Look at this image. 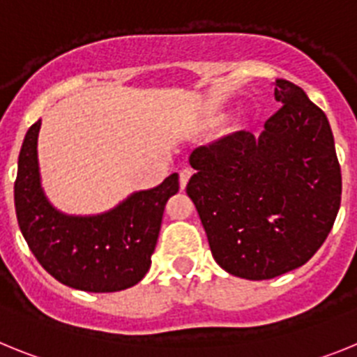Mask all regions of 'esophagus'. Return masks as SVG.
Listing matches in <instances>:
<instances>
[{
	"mask_svg": "<svg viewBox=\"0 0 357 357\" xmlns=\"http://www.w3.org/2000/svg\"><path fill=\"white\" fill-rule=\"evenodd\" d=\"M191 175H193V169H191V168L181 169V189L185 188V184H188V182H189Z\"/></svg>",
	"mask_w": 357,
	"mask_h": 357,
	"instance_id": "esophagus-1",
	"label": "esophagus"
}]
</instances>
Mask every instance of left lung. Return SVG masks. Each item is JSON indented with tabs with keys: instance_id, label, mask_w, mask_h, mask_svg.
<instances>
[{
	"instance_id": "1",
	"label": "left lung",
	"mask_w": 357,
	"mask_h": 357,
	"mask_svg": "<svg viewBox=\"0 0 357 357\" xmlns=\"http://www.w3.org/2000/svg\"><path fill=\"white\" fill-rule=\"evenodd\" d=\"M282 103L259 137L239 130L198 146L188 182L213 257L230 275L279 277L307 263L324 245L342 202L340 169L327 116L288 80Z\"/></svg>"
}]
</instances>
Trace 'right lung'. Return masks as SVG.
<instances>
[{"label":"right lung","mask_w":357,"mask_h":357,"mask_svg":"<svg viewBox=\"0 0 357 357\" xmlns=\"http://www.w3.org/2000/svg\"><path fill=\"white\" fill-rule=\"evenodd\" d=\"M40 119L26 132L14 184L19 229L40 266L69 288L91 293L121 291L150 270L164 206L178 191V175L132 193L96 216H69L52 206L40 188L37 137Z\"/></svg>","instance_id":"obj_1"}]
</instances>
